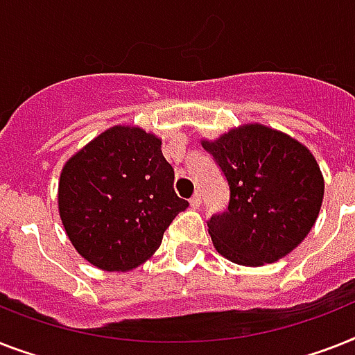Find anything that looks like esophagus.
Returning a JSON list of instances; mask_svg holds the SVG:
<instances>
[{"label":"esophagus","instance_id":"esophagus-1","mask_svg":"<svg viewBox=\"0 0 355 355\" xmlns=\"http://www.w3.org/2000/svg\"><path fill=\"white\" fill-rule=\"evenodd\" d=\"M200 205H201V194L200 192H196V194L191 198V207L192 209H198Z\"/></svg>","mask_w":355,"mask_h":355}]
</instances>
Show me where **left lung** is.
Segmentation results:
<instances>
[{
    "instance_id": "1",
    "label": "left lung",
    "mask_w": 355,
    "mask_h": 355,
    "mask_svg": "<svg viewBox=\"0 0 355 355\" xmlns=\"http://www.w3.org/2000/svg\"><path fill=\"white\" fill-rule=\"evenodd\" d=\"M201 146L231 191L227 211L207 222L218 253L242 266H263L291 253L311 231L324 196L310 150L262 124H245Z\"/></svg>"
}]
</instances>
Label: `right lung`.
<instances>
[{"label":"right lung","mask_w":355,"mask_h":355,"mask_svg":"<svg viewBox=\"0 0 355 355\" xmlns=\"http://www.w3.org/2000/svg\"><path fill=\"white\" fill-rule=\"evenodd\" d=\"M187 207L174 192L161 139L137 126L102 132L62 168L65 232L78 254L104 271H128L148 260Z\"/></svg>","instance_id":"obj_1"}]
</instances>
